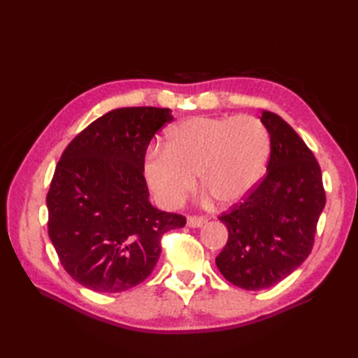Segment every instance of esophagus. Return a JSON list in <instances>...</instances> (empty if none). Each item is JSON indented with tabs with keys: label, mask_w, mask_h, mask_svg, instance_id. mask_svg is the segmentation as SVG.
<instances>
[{
	"label": "esophagus",
	"mask_w": 358,
	"mask_h": 358,
	"mask_svg": "<svg viewBox=\"0 0 358 358\" xmlns=\"http://www.w3.org/2000/svg\"><path fill=\"white\" fill-rule=\"evenodd\" d=\"M206 221L208 220H206L204 216H188L187 224L191 229H199V227H203L206 224Z\"/></svg>",
	"instance_id": "34e87169"
}]
</instances>
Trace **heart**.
<instances>
[{"label":"heart","instance_id":"1","mask_svg":"<svg viewBox=\"0 0 358 358\" xmlns=\"http://www.w3.org/2000/svg\"><path fill=\"white\" fill-rule=\"evenodd\" d=\"M270 136L252 116H197L167 131L164 148H154L143 162L150 191L164 208H176L196 185L224 206L246 199L263 178Z\"/></svg>","mask_w":358,"mask_h":358}]
</instances>
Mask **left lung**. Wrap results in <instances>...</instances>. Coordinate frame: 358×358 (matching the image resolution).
I'll return each mask as SVG.
<instances>
[{
  "mask_svg": "<svg viewBox=\"0 0 358 358\" xmlns=\"http://www.w3.org/2000/svg\"><path fill=\"white\" fill-rule=\"evenodd\" d=\"M270 158L263 182L221 216L229 241L215 263L233 285L257 291L291 275L312 251L326 206L321 169L282 117L264 110Z\"/></svg>",
  "mask_w": 358,
  "mask_h": 358,
  "instance_id": "1",
  "label": "left lung"
}]
</instances>
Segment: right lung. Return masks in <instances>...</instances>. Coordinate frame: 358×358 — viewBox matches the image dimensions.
<instances>
[{
  "label": "right lung",
  "instance_id": "1",
  "mask_svg": "<svg viewBox=\"0 0 358 358\" xmlns=\"http://www.w3.org/2000/svg\"><path fill=\"white\" fill-rule=\"evenodd\" d=\"M173 119L170 109L122 107L76 136L46 197L49 237L66 272L99 292H121L152 273L164 233L185 216L149 201L146 149Z\"/></svg>",
  "mask_w": 358,
  "mask_h": 358
}]
</instances>
